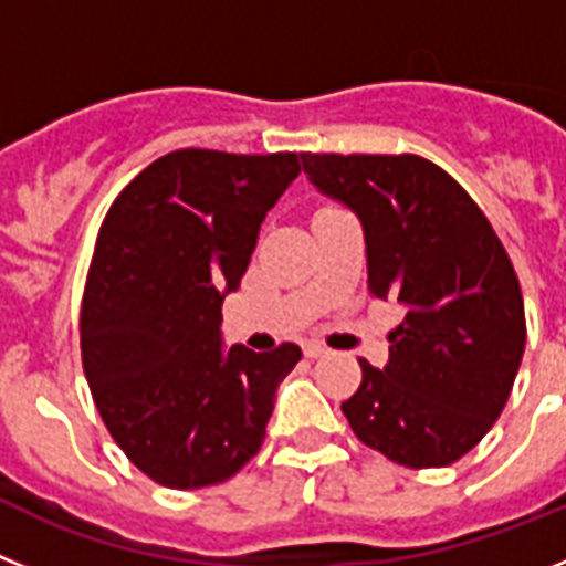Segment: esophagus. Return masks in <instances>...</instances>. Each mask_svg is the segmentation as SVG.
<instances>
[{"label":"esophagus","mask_w":566,"mask_h":566,"mask_svg":"<svg viewBox=\"0 0 566 566\" xmlns=\"http://www.w3.org/2000/svg\"><path fill=\"white\" fill-rule=\"evenodd\" d=\"M304 355H307V358H324V355H327V346L304 344Z\"/></svg>","instance_id":"1"}]
</instances>
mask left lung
I'll return each instance as SVG.
<instances>
[{"mask_svg": "<svg viewBox=\"0 0 566 566\" xmlns=\"http://www.w3.org/2000/svg\"><path fill=\"white\" fill-rule=\"evenodd\" d=\"M321 195L358 213L369 293L403 304L389 364L360 358L340 411L364 446L406 468H442L491 431L524 355L511 256L454 177L420 155H302Z\"/></svg>", "mask_w": 566, "mask_h": 566, "instance_id": "8db88e82", "label": "left lung"}]
</instances>
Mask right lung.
Wrapping results in <instances>:
<instances>
[{
    "label": "right lung",
    "mask_w": 566,
    "mask_h": 566,
    "mask_svg": "<svg viewBox=\"0 0 566 566\" xmlns=\"http://www.w3.org/2000/svg\"><path fill=\"white\" fill-rule=\"evenodd\" d=\"M295 151L157 157L106 211L81 302V360L112 440L175 491L217 485L264 442L302 349H222V302L259 226L298 177Z\"/></svg>",
    "instance_id": "1"
}]
</instances>
